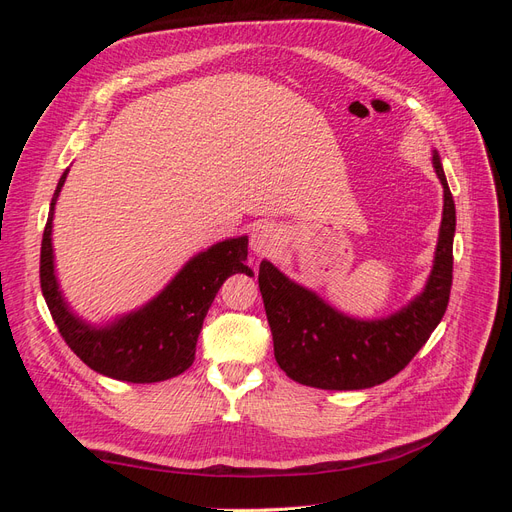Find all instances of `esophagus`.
Listing matches in <instances>:
<instances>
[{"label":"esophagus","instance_id":"esophagus-1","mask_svg":"<svg viewBox=\"0 0 512 512\" xmlns=\"http://www.w3.org/2000/svg\"><path fill=\"white\" fill-rule=\"evenodd\" d=\"M280 230H277L273 224H258L252 232L250 247L256 256H273L280 247Z\"/></svg>","mask_w":512,"mask_h":512}]
</instances>
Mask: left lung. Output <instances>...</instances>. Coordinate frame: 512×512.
<instances>
[{"label":"left lung","instance_id":"8db88e82","mask_svg":"<svg viewBox=\"0 0 512 512\" xmlns=\"http://www.w3.org/2000/svg\"><path fill=\"white\" fill-rule=\"evenodd\" d=\"M433 168L444 188L442 224L425 288L391 316L352 318L262 260L258 286L273 333L275 361L294 382L324 391H359L399 374L438 327L453 284L455 200L438 151Z\"/></svg>","mask_w":512,"mask_h":512}]
</instances>
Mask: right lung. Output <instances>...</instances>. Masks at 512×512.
Returning a JSON list of instances; mask_svg holds the SVG:
<instances>
[{"instance_id":"right-lung-1","label":"right lung","mask_w":512,"mask_h":512,"mask_svg":"<svg viewBox=\"0 0 512 512\" xmlns=\"http://www.w3.org/2000/svg\"><path fill=\"white\" fill-rule=\"evenodd\" d=\"M68 170L53 194L40 250V286L61 337L87 367L113 380L145 384L183 374L194 363L203 320L220 286L230 275L252 273L245 265L247 237L224 239L198 252L134 312L104 324L87 322L64 299L55 273L53 218Z\"/></svg>"}]
</instances>
